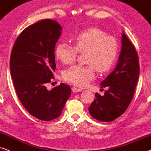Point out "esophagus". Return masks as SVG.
<instances>
[{
    "label": "esophagus",
    "instance_id": "obj_1",
    "mask_svg": "<svg viewBox=\"0 0 151 151\" xmlns=\"http://www.w3.org/2000/svg\"><path fill=\"white\" fill-rule=\"evenodd\" d=\"M72 92H74V93H77V92H79L81 91V89H79V88H77L76 87H72Z\"/></svg>",
    "mask_w": 151,
    "mask_h": 151
}]
</instances>
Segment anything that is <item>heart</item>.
Returning a JSON list of instances; mask_svg holds the SVG:
<instances>
[{
    "label": "heart",
    "mask_w": 151,
    "mask_h": 151,
    "mask_svg": "<svg viewBox=\"0 0 151 151\" xmlns=\"http://www.w3.org/2000/svg\"><path fill=\"white\" fill-rule=\"evenodd\" d=\"M74 46L60 42L55 47V56L63 64L72 63L78 52L86 54L87 65H74L64 72L63 78L70 83L85 87L95 77V68L105 73L111 69L117 55L119 44L115 37L107 35L96 27L85 29L73 39Z\"/></svg>",
    "instance_id": "heart-1"
}]
</instances>
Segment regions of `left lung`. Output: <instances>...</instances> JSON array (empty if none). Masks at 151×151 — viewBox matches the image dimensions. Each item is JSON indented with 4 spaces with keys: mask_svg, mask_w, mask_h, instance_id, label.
<instances>
[{
    "mask_svg": "<svg viewBox=\"0 0 151 151\" xmlns=\"http://www.w3.org/2000/svg\"><path fill=\"white\" fill-rule=\"evenodd\" d=\"M139 75L137 52L125 34L122 35V48L114 71L101 83L108 87L104 95L95 93L88 108L90 114L101 122H112L124 113L131 102Z\"/></svg>",
    "mask_w": 151,
    "mask_h": 151,
    "instance_id": "obj_1",
    "label": "left lung"
}]
</instances>
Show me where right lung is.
<instances>
[{
  "mask_svg": "<svg viewBox=\"0 0 151 151\" xmlns=\"http://www.w3.org/2000/svg\"><path fill=\"white\" fill-rule=\"evenodd\" d=\"M57 21L44 19L26 27L16 40L10 56V72L20 101L28 112L42 121L57 119L71 94L61 83L50 91L55 71V44L61 35Z\"/></svg>",
  "mask_w": 151,
  "mask_h": 151,
  "instance_id": "1",
  "label": "right lung"
}]
</instances>
